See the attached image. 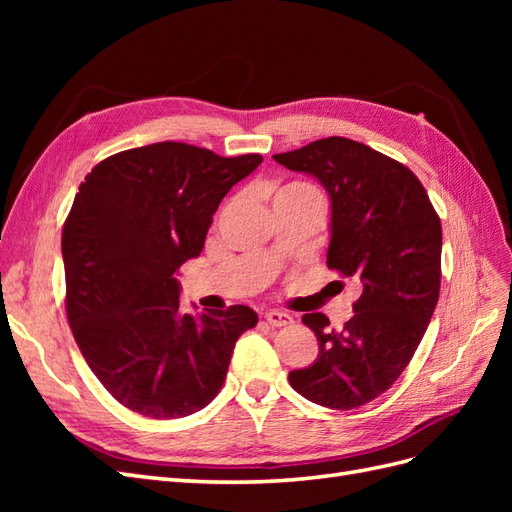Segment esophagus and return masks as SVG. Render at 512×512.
Instances as JSON below:
<instances>
[{
  "label": "esophagus",
  "mask_w": 512,
  "mask_h": 512,
  "mask_svg": "<svg viewBox=\"0 0 512 512\" xmlns=\"http://www.w3.org/2000/svg\"><path fill=\"white\" fill-rule=\"evenodd\" d=\"M265 320L271 324V327H288V324H292V316L277 312V309H269L265 314Z\"/></svg>",
  "instance_id": "obj_1"
}]
</instances>
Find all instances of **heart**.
<instances>
[{
	"instance_id": "heart-1",
	"label": "heart",
	"mask_w": 512,
	"mask_h": 512,
	"mask_svg": "<svg viewBox=\"0 0 512 512\" xmlns=\"http://www.w3.org/2000/svg\"><path fill=\"white\" fill-rule=\"evenodd\" d=\"M286 194H314V196H318L314 185H309V183H305V181L286 183L284 188H282L280 192H277V196H286Z\"/></svg>"
}]
</instances>
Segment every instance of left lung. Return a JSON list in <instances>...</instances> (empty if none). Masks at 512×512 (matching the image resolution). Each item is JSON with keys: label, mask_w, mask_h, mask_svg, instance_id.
Returning a JSON list of instances; mask_svg holds the SVG:
<instances>
[{"label": "left lung", "mask_w": 512, "mask_h": 512, "mask_svg": "<svg viewBox=\"0 0 512 512\" xmlns=\"http://www.w3.org/2000/svg\"><path fill=\"white\" fill-rule=\"evenodd\" d=\"M275 162L314 175L331 196L327 267L361 284L342 331L305 314L318 359L288 374L305 399L352 410L389 391L408 367L440 297L442 224L408 166L344 136H329Z\"/></svg>", "instance_id": "left-lung-1"}]
</instances>
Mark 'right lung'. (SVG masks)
<instances>
[{
	"instance_id": "right-lung-1",
	"label": "right lung",
	"mask_w": 512,
	"mask_h": 512,
	"mask_svg": "<svg viewBox=\"0 0 512 512\" xmlns=\"http://www.w3.org/2000/svg\"><path fill=\"white\" fill-rule=\"evenodd\" d=\"M262 162L164 141L91 168L61 232L66 314L87 365L121 406L181 418L220 393L237 339L258 316L179 309L177 271L203 252L222 198Z\"/></svg>"
}]
</instances>
